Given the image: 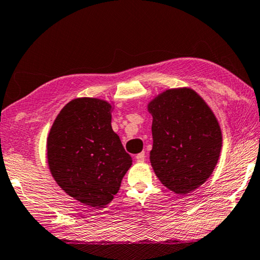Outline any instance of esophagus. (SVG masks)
<instances>
[{
  "label": "esophagus",
  "mask_w": 260,
  "mask_h": 260,
  "mask_svg": "<svg viewBox=\"0 0 260 260\" xmlns=\"http://www.w3.org/2000/svg\"><path fill=\"white\" fill-rule=\"evenodd\" d=\"M136 160H137L138 162H142L145 160V152H141L138 153L137 155H136Z\"/></svg>",
  "instance_id": "obj_1"
}]
</instances>
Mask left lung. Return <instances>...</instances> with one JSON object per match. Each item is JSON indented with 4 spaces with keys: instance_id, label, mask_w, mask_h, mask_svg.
<instances>
[{
    "instance_id": "8db88e82",
    "label": "left lung",
    "mask_w": 260,
    "mask_h": 260,
    "mask_svg": "<svg viewBox=\"0 0 260 260\" xmlns=\"http://www.w3.org/2000/svg\"><path fill=\"white\" fill-rule=\"evenodd\" d=\"M153 145L150 161L159 180L177 194L197 189L216 166L222 149L218 122L189 88L169 89L149 103Z\"/></svg>"
}]
</instances>
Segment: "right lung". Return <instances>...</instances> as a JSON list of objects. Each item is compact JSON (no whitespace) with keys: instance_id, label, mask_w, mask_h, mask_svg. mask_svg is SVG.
<instances>
[{"instance_id":"add662e5","label":"right lung","mask_w":260,"mask_h":260,"mask_svg":"<svg viewBox=\"0 0 260 260\" xmlns=\"http://www.w3.org/2000/svg\"><path fill=\"white\" fill-rule=\"evenodd\" d=\"M111 106L99 99L72 100L62 108L47 137L52 177L83 205L107 206L133 165L111 127Z\"/></svg>"}]
</instances>
